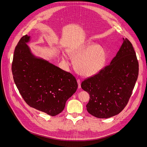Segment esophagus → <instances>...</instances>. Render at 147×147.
Returning a JSON list of instances; mask_svg holds the SVG:
<instances>
[{
    "mask_svg": "<svg viewBox=\"0 0 147 147\" xmlns=\"http://www.w3.org/2000/svg\"><path fill=\"white\" fill-rule=\"evenodd\" d=\"M77 83H78V89H80L81 88V81L80 79H77Z\"/></svg>",
    "mask_w": 147,
    "mask_h": 147,
    "instance_id": "esophagus-1",
    "label": "esophagus"
}]
</instances>
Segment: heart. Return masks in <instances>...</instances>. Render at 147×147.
Listing matches in <instances>:
<instances>
[{
	"label": "heart",
	"instance_id": "1",
	"mask_svg": "<svg viewBox=\"0 0 147 147\" xmlns=\"http://www.w3.org/2000/svg\"><path fill=\"white\" fill-rule=\"evenodd\" d=\"M69 54L75 59V67L83 76L90 77L98 73L106 61V53L103 48L91 43L71 47ZM62 57L67 61V56L63 54Z\"/></svg>",
	"mask_w": 147,
	"mask_h": 147
}]
</instances>
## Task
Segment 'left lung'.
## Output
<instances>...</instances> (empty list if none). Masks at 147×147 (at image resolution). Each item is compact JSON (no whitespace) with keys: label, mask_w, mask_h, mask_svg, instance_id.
<instances>
[{"label":"left lung","mask_w":147,"mask_h":147,"mask_svg":"<svg viewBox=\"0 0 147 147\" xmlns=\"http://www.w3.org/2000/svg\"><path fill=\"white\" fill-rule=\"evenodd\" d=\"M123 42L110 64L81 84L90 94L88 112L99 118H108L124 109L131 97L139 75V63L132 43Z\"/></svg>","instance_id":"8db88e82"}]
</instances>
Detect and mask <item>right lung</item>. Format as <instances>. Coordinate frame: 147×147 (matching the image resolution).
Listing matches in <instances>:
<instances>
[{
	"instance_id": "1",
	"label": "right lung",
	"mask_w": 147,
	"mask_h": 147,
	"mask_svg": "<svg viewBox=\"0 0 147 147\" xmlns=\"http://www.w3.org/2000/svg\"><path fill=\"white\" fill-rule=\"evenodd\" d=\"M24 35L18 43L11 70L15 83L26 104L51 116L60 113L78 88L75 77L31 53Z\"/></svg>"
}]
</instances>
